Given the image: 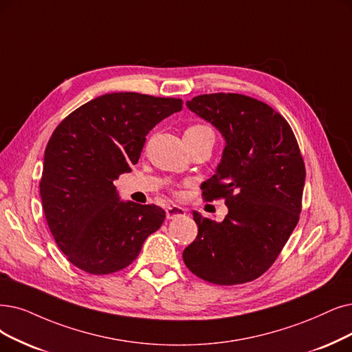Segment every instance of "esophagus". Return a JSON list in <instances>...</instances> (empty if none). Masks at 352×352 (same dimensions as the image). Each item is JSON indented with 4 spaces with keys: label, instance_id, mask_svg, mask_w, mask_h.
<instances>
[{
    "label": "esophagus",
    "instance_id": "1",
    "mask_svg": "<svg viewBox=\"0 0 352 352\" xmlns=\"http://www.w3.org/2000/svg\"><path fill=\"white\" fill-rule=\"evenodd\" d=\"M184 215H186V209L179 206V205H170V206L166 208L167 219H175V218L184 217Z\"/></svg>",
    "mask_w": 352,
    "mask_h": 352
}]
</instances>
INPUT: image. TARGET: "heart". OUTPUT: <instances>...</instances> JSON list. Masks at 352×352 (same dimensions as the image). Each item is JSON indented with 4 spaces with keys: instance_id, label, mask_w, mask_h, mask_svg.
<instances>
[{
    "instance_id": "1",
    "label": "heart",
    "mask_w": 352,
    "mask_h": 352,
    "mask_svg": "<svg viewBox=\"0 0 352 352\" xmlns=\"http://www.w3.org/2000/svg\"><path fill=\"white\" fill-rule=\"evenodd\" d=\"M185 133H188V134H198V133H212V131H210V129L206 127V125L195 124V125H190V127Z\"/></svg>"
}]
</instances>
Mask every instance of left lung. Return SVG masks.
<instances>
[{
    "mask_svg": "<svg viewBox=\"0 0 352 352\" xmlns=\"http://www.w3.org/2000/svg\"><path fill=\"white\" fill-rule=\"evenodd\" d=\"M186 107L225 140L201 189L206 201L223 198L228 214L217 222L193 210L198 236L184 261L209 283L251 282L270 269L299 221L306 170L296 137L278 112L245 95H199Z\"/></svg>",
    "mask_w": 352,
    "mask_h": 352,
    "instance_id": "left-lung-1",
    "label": "left lung"
}]
</instances>
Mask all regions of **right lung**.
Returning <instances> with one entry per match:
<instances>
[{
	"mask_svg": "<svg viewBox=\"0 0 352 352\" xmlns=\"http://www.w3.org/2000/svg\"><path fill=\"white\" fill-rule=\"evenodd\" d=\"M182 105L177 98L105 94L53 131L40 180L41 205L56 244L78 269L122 270L162 227L160 206L121 201L114 180L131 172L150 130Z\"/></svg>",
	"mask_w": 352,
	"mask_h": 352,
	"instance_id": "add662e5",
	"label": "right lung"
}]
</instances>
